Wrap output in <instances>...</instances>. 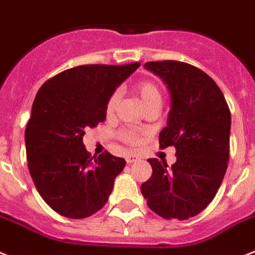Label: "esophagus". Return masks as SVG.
<instances>
[{
  "mask_svg": "<svg viewBox=\"0 0 255 255\" xmlns=\"http://www.w3.org/2000/svg\"><path fill=\"white\" fill-rule=\"evenodd\" d=\"M125 159H126V163L131 164V163H134V161L138 160V156H136V155H134V153H128V155L125 156Z\"/></svg>",
  "mask_w": 255,
  "mask_h": 255,
  "instance_id": "34e87169",
  "label": "esophagus"
}]
</instances>
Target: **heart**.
<instances>
[{
  "label": "heart",
  "instance_id": "1",
  "mask_svg": "<svg viewBox=\"0 0 255 255\" xmlns=\"http://www.w3.org/2000/svg\"><path fill=\"white\" fill-rule=\"evenodd\" d=\"M134 90H135L136 95H138V98H139L144 108L152 104H161V91L156 83L151 81H142L136 83ZM117 102H119V92L116 91L109 96L108 103H107V113L108 115H111L115 111ZM121 136L126 143H130V144H135L139 140L138 134L134 131H125L121 134Z\"/></svg>",
  "mask_w": 255,
  "mask_h": 255
}]
</instances>
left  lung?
I'll use <instances>...</instances> for the list:
<instances>
[{
	"instance_id": "left-lung-1",
	"label": "left lung",
	"mask_w": 255,
	"mask_h": 255,
	"mask_svg": "<svg viewBox=\"0 0 255 255\" xmlns=\"http://www.w3.org/2000/svg\"><path fill=\"white\" fill-rule=\"evenodd\" d=\"M170 94L161 148L174 146L172 165L148 159L152 176L140 186L148 207L164 219L198 215L218 193L229 159L231 112L222 90L205 71L180 61L144 64Z\"/></svg>"
}]
</instances>
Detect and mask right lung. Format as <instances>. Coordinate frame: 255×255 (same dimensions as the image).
<instances>
[{"label": "right lung", "mask_w": 255, "mask_h": 255, "mask_svg": "<svg viewBox=\"0 0 255 255\" xmlns=\"http://www.w3.org/2000/svg\"><path fill=\"white\" fill-rule=\"evenodd\" d=\"M139 66L82 65L37 91L24 132L28 169L41 198L60 215L87 218L108 201L126 161L108 151L91 157L83 135L104 123L109 96Z\"/></svg>", "instance_id": "obj_1"}]
</instances>
